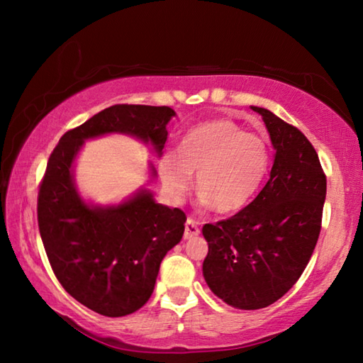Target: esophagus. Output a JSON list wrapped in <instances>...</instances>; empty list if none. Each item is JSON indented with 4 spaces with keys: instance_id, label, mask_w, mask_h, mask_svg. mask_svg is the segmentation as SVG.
Segmentation results:
<instances>
[{
    "instance_id": "esophagus-1",
    "label": "esophagus",
    "mask_w": 363,
    "mask_h": 363,
    "mask_svg": "<svg viewBox=\"0 0 363 363\" xmlns=\"http://www.w3.org/2000/svg\"><path fill=\"white\" fill-rule=\"evenodd\" d=\"M199 233H200L199 223L194 220L192 218H187L186 230H184V238H186V240H192V238H195L196 235H199Z\"/></svg>"
}]
</instances>
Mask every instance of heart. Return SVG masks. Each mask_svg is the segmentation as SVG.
<instances>
[{
    "label": "heart",
    "instance_id": "heart-1",
    "mask_svg": "<svg viewBox=\"0 0 363 363\" xmlns=\"http://www.w3.org/2000/svg\"><path fill=\"white\" fill-rule=\"evenodd\" d=\"M266 143L229 118L206 121L182 138L177 153H164L158 174L171 199L179 201L196 173L201 203L220 214L250 203L267 171Z\"/></svg>",
    "mask_w": 363,
    "mask_h": 363
}]
</instances>
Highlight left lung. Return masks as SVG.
I'll list each match as a JSON object with an SVG mask.
<instances>
[{
  "instance_id": "8db88e82",
  "label": "left lung",
  "mask_w": 363,
  "mask_h": 363,
  "mask_svg": "<svg viewBox=\"0 0 363 363\" xmlns=\"http://www.w3.org/2000/svg\"><path fill=\"white\" fill-rule=\"evenodd\" d=\"M251 108L275 150L269 179L240 213L201 230L206 285L243 311L274 304L296 284L314 253L327 195L320 160L304 134L267 108Z\"/></svg>"
}]
</instances>
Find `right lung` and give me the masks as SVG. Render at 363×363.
<instances>
[{"mask_svg": "<svg viewBox=\"0 0 363 363\" xmlns=\"http://www.w3.org/2000/svg\"><path fill=\"white\" fill-rule=\"evenodd\" d=\"M171 107L112 106L67 131L49 157L38 194V225L60 285L106 317L139 311L155 288L163 257L181 242L186 214L157 203L139 187L118 203L99 205L79 194L75 163L86 140L125 134L163 155ZM150 179L157 169L149 163Z\"/></svg>", "mask_w": 363, "mask_h": 363, "instance_id": "add662e5", "label": "right lung"}]
</instances>
